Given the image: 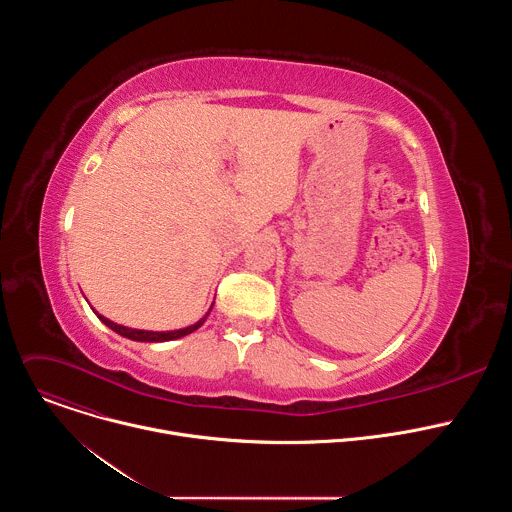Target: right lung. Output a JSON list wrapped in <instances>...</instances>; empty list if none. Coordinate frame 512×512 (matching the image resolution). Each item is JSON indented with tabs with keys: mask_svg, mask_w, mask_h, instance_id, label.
Returning a JSON list of instances; mask_svg holds the SVG:
<instances>
[{
	"mask_svg": "<svg viewBox=\"0 0 512 512\" xmlns=\"http://www.w3.org/2000/svg\"><path fill=\"white\" fill-rule=\"evenodd\" d=\"M214 306V304H212ZM212 306H210V310H212ZM210 310L196 322V324H192V326H186V328H180V330H168V332H154V330H137V328H127V326H121V324H115V322H111L109 318H105V316H101L99 312H95L97 314V318L105 324V326H109L113 332H117V334H121V336H125V338H129V340H137V342H168V340H176V338H182V336H188V334H192L194 330H198L204 322H206V318H208V314H210Z\"/></svg>",
	"mask_w": 512,
	"mask_h": 512,
	"instance_id": "right-lung-1",
	"label": "right lung"
}]
</instances>
